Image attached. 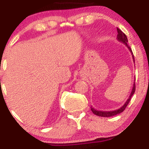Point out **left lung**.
<instances>
[{
	"instance_id": "left-lung-1",
	"label": "left lung",
	"mask_w": 149,
	"mask_h": 149,
	"mask_svg": "<svg viewBox=\"0 0 149 149\" xmlns=\"http://www.w3.org/2000/svg\"><path fill=\"white\" fill-rule=\"evenodd\" d=\"M117 32H118L117 39H118V40L122 42V43H124V44L127 46V48L129 49V51H131V54H132L133 59H134V55H133V52H132V51H131V48H130V47L128 46L127 44L128 39H127V37H126V34H125L123 32H122V31H120L119 29H118V28H117ZM135 91H136V85H135V83H134V86H133V89H132V91H131V93L129 95V98H128V100L126 101V103H124V105H123L122 107H120V109H117V110L111 111H102L95 110V109H94L93 108H92V107H91V109L92 112H93L95 115L98 116H101V117H111V116H113L117 115V114H118V113H120L123 112V111L126 109V106H128V104L129 103L130 101H131V97H132V95H134V93H135Z\"/></svg>"
}]
</instances>
